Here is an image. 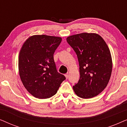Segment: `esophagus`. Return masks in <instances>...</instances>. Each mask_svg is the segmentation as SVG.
I'll return each instance as SVG.
<instances>
[{"label": "esophagus", "instance_id": "34e87169", "mask_svg": "<svg viewBox=\"0 0 127 127\" xmlns=\"http://www.w3.org/2000/svg\"><path fill=\"white\" fill-rule=\"evenodd\" d=\"M65 77H66V79H67V78H68V77H69V73H66L65 74Z\"/></svg>", "mask_w": 127, "mask_h": 127}]
</instances>
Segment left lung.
<instances>
[{
    "instance_id": "obj_1",
    "label": "left lung",
    "mask_w": 127,
    "mask_h": 127,
    "mask_svg": "<svg viewBox=\"0 0 127 127\" xmlns=\"http://www.w3.org/2000/svg\"><path fill=\"white\" fill-rule=\"evenodd\" d=\"M67 42L73 48L79 63L80 79L73 87L81 98L96 96L106 88L112 71L110 50L101 36L82 33L69 36Z\"/></svg>"
}]
</instances>
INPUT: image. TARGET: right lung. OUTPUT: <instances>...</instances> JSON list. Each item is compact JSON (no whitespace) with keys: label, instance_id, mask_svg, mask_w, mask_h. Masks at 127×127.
I'll return each instance as SVG.
<instances>
[{"label":"right lung","instance_id":"right-lung-1","mask_svg":"<svg viewBox=\"0 0 127 127\" xmlns=\"http://www.w3.org/2000/svg\"><path fill=\"white\" fill-rule=\"evenodd\" d=\"M62 38L33 35L22 45L18 58L19 74L27 91L35 98L47 99L57 93L63 74L57 72L54 54Z\"/></svg>","mask_w":127,"mask_h":127}]
</instances>
